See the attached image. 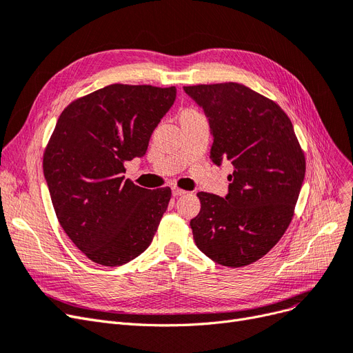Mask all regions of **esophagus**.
Segmentation results:
<instances>
[{
    "mask_svg": "<svg viewBox=\"0 0 353 353\" xmlns=\"http://www.w3.org/2000/svg\"><path fill=\"white\" fill-rule=\"evenodd\" d=\"M172 193H173V196L174 198H179V196H183V194H186V190H183V189H179V188H172Z\"/></svg>",
    "mask_w": 353,
    "mask_h": 353,
    "instance_id": "esophagus-1",
    "label": "esophagus"
}]
</instances>
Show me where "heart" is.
<instances>
[{
	"mask_svg": "<svg viewBox=\"0 0 353 353\" xmlns=\"http://www.w3.org/2000/svg\"><path fill=\"white\" fill-rule=\"evenodd\" d=\"M185 113H196V112H193V110H183V112H181V114H185Z\"/></svg>",
	"mask_w": 353,
	"mask_h": 353,
	"instance_id": "b5f03b06",
	"label": "heart"
}]
</instances>
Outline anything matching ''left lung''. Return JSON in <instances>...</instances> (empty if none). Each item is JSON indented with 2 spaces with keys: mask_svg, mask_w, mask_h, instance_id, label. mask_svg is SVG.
I'll return each mask as SVG.
<instances>
[{
  "mask_svg": "<svg viewBox=\"0 0 353 353\" xmlns=\"http://www.w3.org/2000/svg\"><path fill=\"white\" fill-rule=\"evenodd\" d=\"M183 90L210 121L212 163L234 167L225 198L198 193L193 240L215 263L247 266L263 257L291 224L305 176L304 152L290 117L252 88L221 83Z\"/></svg>",
  "mask_w": 353,
  "mask_h": 353,
  "instance_id": "left-lung-1",
  "label": "left lung"
}]
</instances>
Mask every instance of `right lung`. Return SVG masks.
<instances>
[{
	"instance_id": "add662e5",
	"label": "right lung",
	"mask_w": 353,
	"mask_h": 353,
	"mask_svg": "<svg viewBox=\"0 0 353 353\" xmlns=\"http://www.w3.org/2000/svg\"><path fill=\"white\" fill-rule=\"evenodd\" d=\"M176 87L112 84L63 109L43 154V174L63 231L90 260L121 266L148 249L172 190L125 180L173 106Z\"/></svg>"
}]
</instances>
